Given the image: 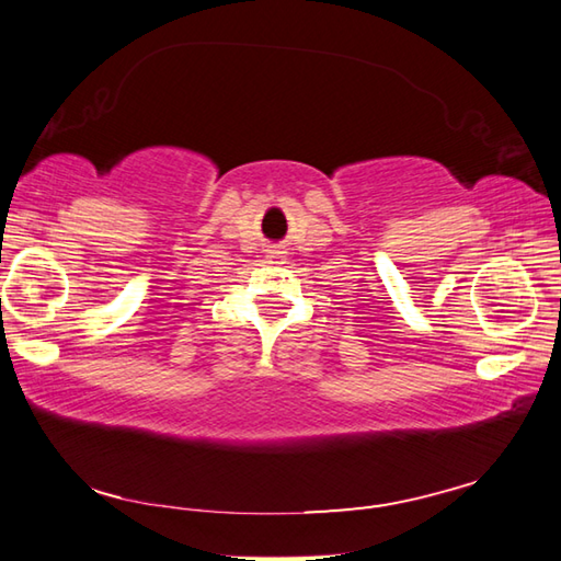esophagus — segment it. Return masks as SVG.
<instances>
[{"label": "esophagus", "instance_id": "obj_1", "mask_svg": "<svg viewBox=\"0 0 561 561\" xmlns=\"http://www.w3.org/2000/svg\"><path fill=\"white\" fill-rule=\"evenodd\" d=\"M265 262L272 267H279V265H284V262H287V253H284L282 248H270L267 255H265Z\"/></svg>", "mask_w": 561, "mask_h": 561}]
</instances>
